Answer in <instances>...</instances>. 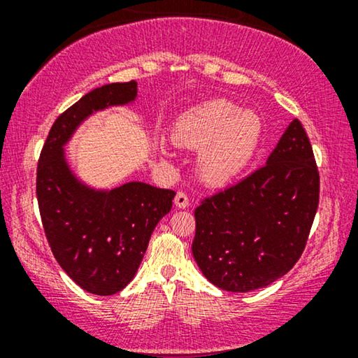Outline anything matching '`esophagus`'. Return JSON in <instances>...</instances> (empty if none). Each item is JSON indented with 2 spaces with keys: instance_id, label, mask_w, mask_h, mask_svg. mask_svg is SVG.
Here are the masks:
<instances>
[{
  "instance_id": "34e87169",
  "label": "esophagus",
  "mask_w": 358,
  "mask_h": 358,
  "mask_svg": "<svg viewBox=\"0 0 358 358\" xmlns=\"http://www.w3.org/2000/svg\"><path fill=\"white\" fill-rule=\"evenodd\" d=\"M174 203L178 208H187L189 207V197L184 192H178L174 197Z\"/></svg>"
}]
</instances>
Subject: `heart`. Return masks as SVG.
Returning a JSON list of instances; mask_svg holds the SVG:
<instances>
[{
    "mask_svg": "<svg viewBox=\"0 0 358 358\" xmlns=\"http://www.w3.org/2000/svg\"><path fill=\"white\" fill-rule=\"evenodd\" d=\"M262 138V120L231 101L217 99L194 107L173 127L178 146L200 150L197 171L210 185H223L251 163ZM161 155H169L161 143Z\"/></svg>",
    "mask_w": 358,
    "mask_h": 358,
    "instance_id": "heart-1",
    "label": "heart"
}]
</instances>
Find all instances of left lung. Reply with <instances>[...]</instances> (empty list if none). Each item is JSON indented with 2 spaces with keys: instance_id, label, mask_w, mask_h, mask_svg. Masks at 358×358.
Returning a JSON list of instances; mask_svg holds the SVG:
<instances>
[{
  "instance_id": "left-lung-1",
  "label": "left lung",
  "mask_w": 358,
  "mask_h": 358,
  "mask_svg": "<svg viewBox=\"0 0 358 358\" xmlns=\"http://www.w3.org/2000/svg\"><path fill=\"white\" fill-rule=\"evenodd\" d=\"M320 203V173L301 122H290L266 166L195 208L192 254L213 285L246 293L295 266Z\"/></svg>"
}]
</instances>
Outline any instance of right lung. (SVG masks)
Returning <instances> with one entry per match:
<instances>
[{"mask_svg":"<svg viewBox=\"0 0 358 358\" xmlns=\"http://www.w3.org/2000/svg\"><path fill=\"white\" fill-rule=\"evenodd\" d=\"M135 99L136 81L87 92L52 125L37 166V202L53 256L83 290L101 296L131 282L176 192L145 182L91 187L71 171L65 145L87 117Z\"/></svg>","mask_w":358,"mask_h":358,"instance_id":"add662e5","label":"right lung"}]
</instances>
